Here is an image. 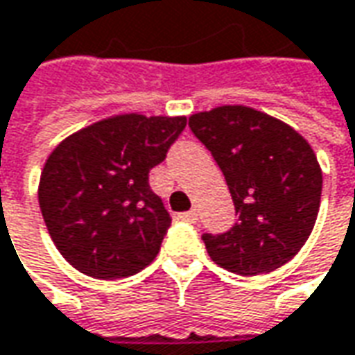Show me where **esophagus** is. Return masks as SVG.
Here are the masks:
<instances>
[{"instance_id": "34e87169", "label": "esophagus", "mask_w": 355, "mask_h": 355, "mask_svg": "<svg viewBox=\"0 0 355 355\" xmlns=\"http://www.w3.org/2000/svg\"><path fill=\"white\" fill-rule=\"evenodd\" d=\"M180 220L196 222V220H198V214H196V210H189V212H182V214H180Z\"/></svg>"}]
</instances>
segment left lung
<instances>
[{"label":"left lung","instance_id":"left-lung-1","mask_svg":"<svg viewBox=\"0 0 355 355\" xmlns=\"http://www.w3.org/2000/svg\"><path fill=\"white\" fill-rule=\"evenodd\" d=\"M226 177L238 222L204 234L212 261L238 275L275 271L311 236L322 171L309 141L288 123L250 105H218L189 117Z\"/></svg>","mask_w":355,"mask_h":355}]
</instances>
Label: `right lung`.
<instances>
[{"label":"right lung","instance_id":"1","mask_svg":"<svg viewBox=\"0 0 355 355\" xmlns=\"http://www.w3.org/2000/svg\"><path fill=\"white\" fill-rule=\"evenodd\" d=\"M187 125L184 116L119 114L62 139L39 180V206L56 250L94 279H123L157 257L171 216L149 187Z\"/></svg>","mask_w":355,"mask_h":355}]
</instances>
